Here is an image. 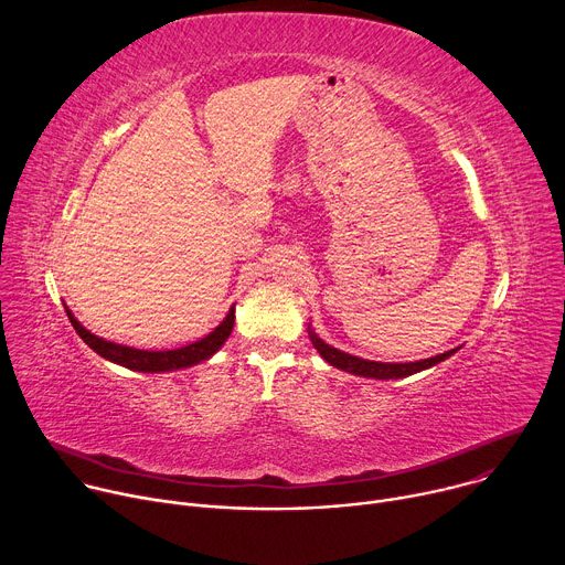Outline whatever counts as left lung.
<instances>
[{
    "mask_svg": "<svg viewBox=\"0 0 565 565\" xmlns=\"http://www.w3.org/2000/svg\"><path fill=\"white\" fill-rule=\"evenodd\" d=\"M308 335H310V342L312 347L317 349V353L324 358L331 366L335 369H342L347 373H353V375H362V377H375V380H397V377H407V375H414L418 371H425L443 360H447L449 355H454L458 349H451V351H445L436 358H429V360H420V362H373V360H362L358 355H351V353H344L331 344H327L324 340H319L312 329L308 327Z\"/></svg>",
    "mask_w": 565,
    "mask_h": 565,
    "instance_id": "obj_1",
    "label": "left lung"
}]
</instances>
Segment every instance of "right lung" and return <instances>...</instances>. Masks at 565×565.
Listing matches in <instances>:
<instances>
[{
    "label": "right lung",
    "mask_w": 565,
    "mask_h": 565,
    "mask_svg": "<svg viewBox=\"0 0 565 565\" xmlns=\"http://www.w3.org/2000/svg\"><path fill=\"white\" fill-rule=\"evenodd\" d=\"M66 315L71 319L75 333L83 338L85 344H89V349H94L100 358H105L109 362H116V364H122L131 371H142V373L177 371V369H188V366H194L199 362L210 360L225 344V340L230 338L232 327H234V306H232L221 324L210 335H205L203 340H199L194 344H188V347H181V349H172V351H142V349L107 342V340L89 333L73 317V312L68 308H66Z\"/></svg>",
    "instance_id": "obj_1"
}]
</instances>
